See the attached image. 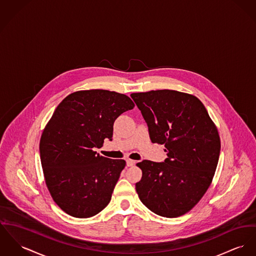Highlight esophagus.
<instances>
[{
  "mask_svg": "<svg viewBox=\"0 0 256 256\" xmlns=\"http://www.w3.org/2000/svg\"><path fill=\"white\" fill-rule=\"evenodd\" d=\"M136 160H130V158H128L126 160V166H134L136 164Z\"/></svg>",
  "mask_w": 256,
  "mask_h": 256,
  "instance_id": "1",
  "label": "esophagus"
}]
</instances>
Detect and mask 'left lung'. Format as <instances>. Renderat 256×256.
I'll list each match as a JSON object with an SVG mask.
<instances>
[{"mask_svg":"<svg viewBox=\"0 0 256 256\" xmlns=\"http://www.w3.org/2000/svg\"><path fill=\"white\" fill-rule=\"evenodd\" d=\"M153 143L164 144L168 158L138 162L140 200L153 212L177 217L192 210L208 189L220 154L216 126L196 96L170 90L132 94Z\"/></svg>","mask_w":256,"mask_h":256,"instance_id":"8db88e82","label":"left lung"}]
</instances>
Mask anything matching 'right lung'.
Segmentation results:
<instances>
[{
	"label": "right lung",
	"mask_w": 256,
	"mask_h": 256,
	"mask_svg": "<svg viewBox=\"0 0 256 256\" xmlns=\"http://www.w3.org/2000/svg\"><path fill=\"white\" fill-rule=\"evenodd\" d=\"M134 107L128 96L104 90L73 92L56 107L42 132L40 157L52 197L69 216H94L111 200L126 162L94 148L112 140L116 118Z\"/></svg>",
	"instance_id": "add662e5"
}]
</instances>
